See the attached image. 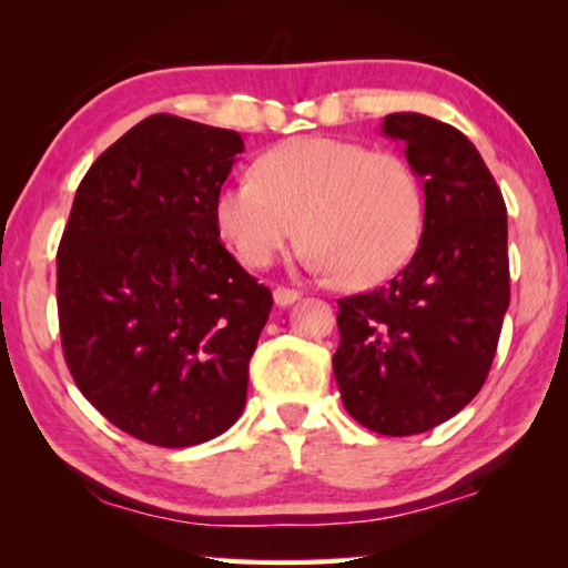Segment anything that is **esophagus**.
Returning <instances> with one entry per match:
<instances>
[{"label": "esophagus", "mask_w": 568, "mask_h": 568, "mask_svg": "<svg viewBox=\"0 0 568 568\" xmlns=\"http://www.w3.org/2000/svg\"><path fill=\"white\" fill-rule=\"evenodd\" d=\"M273 301H275V305L287 307V305H293L295 301H301V291H291V287H275Z\"/></svg>", "instance_id": "34e87169"}]
</instances>
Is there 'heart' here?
I'll return each mask as SVG.
<instances>
[{
  "instance_id": "obj_1",
  "label": "heart",
  "mask_w": 568,
  "mask_h": 568,
  "mask_svg": "<svg viewBox=\"0 0 568 568\" xmlns=\"http://www.w3.org/2000/svg\"><path fill=\"white\" fill-rule=\"evenodd\" d=\"M215 225L245 267L263 271L301 235L305 263L378 285L406 265L423 235L426 195L410 162L333 138H293L265 150L253 178L215 195Z\"/></svg>"
}]
</instances>
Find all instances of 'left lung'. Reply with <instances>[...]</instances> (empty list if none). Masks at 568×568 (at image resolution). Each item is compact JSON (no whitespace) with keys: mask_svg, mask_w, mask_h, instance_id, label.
<instances>
[{"mask_svg":"<svg viewBox=\"0 0 568 568\" xmlns=\"http://www.w3.org/2000/svg\"><path fill=\"white\" fill-rule=\"evenodd\" d=\"M423 180L416 255L376 291L338 301L333 355L345 410L383 436L436 428L491 368L508 311V220L496 180L464 132L418 112L383 120Z\"/></svg>","mask_w":568,"mask_h":568,"instance_id":"left-lung-1","label":"left lung"}]
</instances>
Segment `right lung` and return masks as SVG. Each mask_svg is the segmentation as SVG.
<instances>
[{"mask_svg": "<svg viewBox=\"0 0 568 568\" xmlns=\"http://www.w3.org/2000/svg\"><path fill=\"white\" fill-rule=\"evenodd\" d=\"M243 150L235 130L150 114L94 160L57 250L77 388L152 446L205 444L245 408L273 295L220 243L213 213Z\"/></svg>", "mask_w": 568, "mask_h": 568, "instance_id": "right-lung-1", "label": "right lung"}]
</instances>
